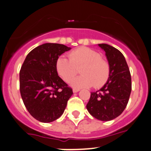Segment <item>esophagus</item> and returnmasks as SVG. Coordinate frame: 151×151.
Masks as SVG:
<instances>
[{"label":"esophagus","instance_id":"esophagus-1","mask_svg":"<svg viewBox=\"0 0 151 151\" xmlns=\"http://www.w3.org/2000/svg\"><path fill=\"white\" fill-rule=\"evenodd\" d=\"M79 89H78V88H73V93H77V92H78L79 91Z\"/></svg>","mask_w":151,"mask_h":151}]
</instances>
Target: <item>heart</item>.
<instances>
[{
  "instance_id": "obj_1",
  "label": "heart",
  "mask_w": 151,
  "mask_h": 151,
  "mask_svg": "<svg viewBox=\"0 0 151 151\" xmlns=\"http://www.w3.org/2000/svg\"><path fill=\"white\" fill-rule=\"evenodd\" d=\"M81 67L83 75L73 79L71 85L75 87H102L108 80L110 74V64L102 58L99 52L86 47H81L69 53V58L61 55L55 63L58 76L66 82L78 72V68Z\"/></svg>"
}]
</instances>
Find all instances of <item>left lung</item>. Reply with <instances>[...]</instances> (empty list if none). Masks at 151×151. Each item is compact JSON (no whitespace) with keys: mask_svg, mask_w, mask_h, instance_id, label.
Masks as SVG:
<instances>
[{"mask_svg":"<svg viewBox=\"0 0 151 151\" xmlns=\"http://www.w3.org/2000/svg\"><path fill=\"white\" fill-rule=\"evenodd\" d=\"M99 46L105 52L110 74L103 87L92 92L87 109L94 118L107 122L118 117L125 109L131 93V76L125 58L119 50L106 44Z\"/></svg>","mask_w":151,"mask_h":151,"instance_id":"8db88e82","label":"left lung"}]
</instances>
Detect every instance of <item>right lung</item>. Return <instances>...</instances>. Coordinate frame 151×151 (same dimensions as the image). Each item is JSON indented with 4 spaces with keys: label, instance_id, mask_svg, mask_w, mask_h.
Wrapping results in <instances>:
<instances>
[{
    "label": "right lung",
    "instance_id": "1",
    "mask_svg": "<svg viewBox=\"0 0 151 151\" xmlns=\"http://www.w3.org/2000/svg\"><path fill=\"white\" fill-rule=\"evenodd\" d=\"M70 47L46 43L26 57L20 70V92L24 104L35 119L47 123L64 113L73 90L58 76L55 63Z\"/></svg>",
    "mask_w": 151,
    "mask_h": 151
}]
</instances>
